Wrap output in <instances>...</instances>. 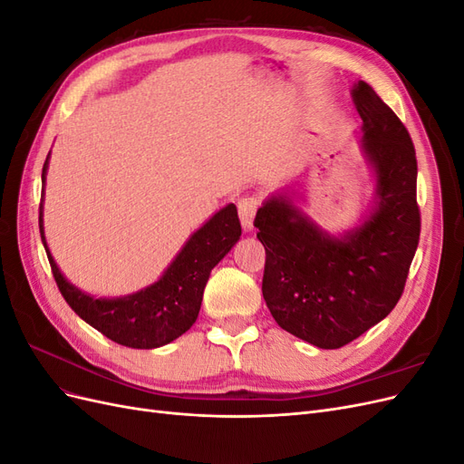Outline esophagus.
<instances>
[{
    "label": "esophagus",
    "mask_w": 464,
    "mask_h": 464,
    "mask_svg": "<svg viewBox=\"0 0 464 464\" xmlns=\"http://www.w3.org/2000/svg\"><path fill=\"white\" fill-rule=\"evenodd\" d=\"M257 207H259V199L257 198H242L237 199V213H240V220H242V227L246 232L254 230V218L257 213Z\"/></svg>",
    "instance_id": "esophagus-1"
}]
</instances>
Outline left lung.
Here are the masks:
<instances>
[{"instance_id":"left-lung-1","label":"left lung","mask_w":464,"mask_h":464,"mask_svg":"<svg viewBox=\"0 0 464 464\" xmlns=\"http://www.w3.org/2000/svg\"><path fill=\"white\" fill-rule=\"evenodd\" d=\"M353 98L377 178L372 217L334 237L275 195L254 220L266 254L261 290L271 315L285 331L327 350L353 343L391 314L420 240L412 139L368 82L354 85Z\"/></svg>"}]
</instances>
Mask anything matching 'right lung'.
<instances>
[{
  "mask_svg": "<svg viewBox=\"0 0 464 464\" xmlns=\"http://www.w3.org/2000/svg\"><path fill=\"white\" fill-rule=\"evenodd\" d=\"M46 168L48 159L42 168V184ZM38 224L55 285L69 307L110 341L130 348H159L184 334L199 315L210 271L242 236L236 205L230 203L189 237L160 280L131 296L106 300L81 292L58 269L44 240L42 203Z\"/></svg>",
  "mask_w": 464,
  "mask_h": 464,
  "instance_id": "obj_1",
  "label": "right lung"
}]
</instances>
